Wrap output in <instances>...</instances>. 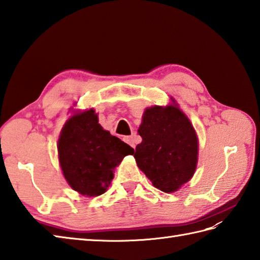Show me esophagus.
<instances>
[{
	"instance_id": "34e87169",
	"label": "esophagus",
	"mask_w": 260,
	"mask_h": 260,
	"mask_svg": "<svg viewBox=\"0 0 260 260\" xmlns=\"http://www.w3.org/2000/svg\"><path fill=\"white\" fill-rule=\"evenodd\" d=\"M123 140L130 145L132 148H136V135H132V136H128V137H124Z\"/></svg>"
}]
</instances>
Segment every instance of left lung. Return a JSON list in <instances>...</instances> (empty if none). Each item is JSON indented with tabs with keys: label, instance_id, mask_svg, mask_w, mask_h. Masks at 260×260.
<instances>
[{
	"label": "left lung",
	"instance_id": "left-lung-1",
	"mask_svg": "<svg viewBox=\"0 0 260 260\" xmlns=\"http://www.w3.org/2000/svg\"><path fill=\"white\" fill-rule=\"evenodd\" d=\"M147 108L136 148L139 169L153 186L170 193L192 178L198 161V137L192 123L176 105Z\"/></svg>",
	"mask_w": 260,
	"mask_h": 260
}]
</instances>
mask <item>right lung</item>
I'll use <instances>...</instances> for the list:
<instances>
[{"instance_id": "right-lung-1", "label": "right lung", "mask_w": 260, "mask_h": 260, "mask_svg": "<svg viewBox=\"0 0 260 260\" xmlns=\"http://www.w3.org/2000/svg\"><path fill=\"white\" fill-rule=\"evenodd\" d=\"M59 162L70 187L88 197L106 192L113 170L135 150L103 130L93 109L67 120L57 141Z\"/></svg>"}]
</instances>
